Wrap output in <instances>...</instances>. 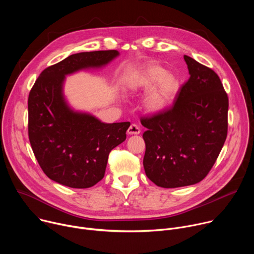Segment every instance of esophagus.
I'll use <instances>...</instances> for the list:
<instances>
[{"instance_id":"obj_1","label":"esophagus","mask_w":254,"mask_h":254,"mask_svg":"<svg viewBox=\"0 0 254 254\" xmlns=\"http://www.w3.org/2000/svg\"><path fill=\"white\" fill-rule=\"evenodd\" d=\"M139 132H140V128H139V127H138L137 125H135V124L130 125V127H129L128 129H127V133H128V134H138Z\"/></svg>"}]
</instances>
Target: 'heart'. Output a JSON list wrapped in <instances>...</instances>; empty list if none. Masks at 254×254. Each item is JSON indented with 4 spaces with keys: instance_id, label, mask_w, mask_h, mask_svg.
<instances>
[{
    "instance_id": "1",
    "label": "heart",
    "mask_w": 254,
    "mask_h": 254,
    "mask_svg": "<svg viewBox=\"0 0 254 254\" xmlns=\"http://www.w3.org/2000/svg\"><path fill=\"white\" fill-rule=\"evenodd\" d=\"M127 86L132 90H148L143 106L150 113H159L176 100L182 83L174 72L151 64L138 70L129 79Z\"/></svg>"
}]
</instances>
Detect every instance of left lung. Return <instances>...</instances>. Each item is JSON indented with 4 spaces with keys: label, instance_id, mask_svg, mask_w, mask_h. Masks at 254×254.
Listing matches in <instances>:
<instances>
[{
    "label": "left lung",
    "instance_id": "left-lung-1",
    "mask_svg": "<svg viewBox=\"0 0 254 254\" xmlns=\"http://www.w3.org/2000/svg\"><path fill=\"white\" fill-rule=\"evenodd\" d=\"M190 78L170 110L142 118L147 127L143 168L159 187L178 188L202 181L227 136L228 96L215 72L184 55Z\"/></svg>",
    "mask_w": 254,
    "mask_h": 254
}]
</instances>
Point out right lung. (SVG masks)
Here are the masks:
<instances>
[{
	"label": "right lung",
	"instance_id": "right-lung-1",
	"mask_svg": "<svg viewBox=\"0 0 254 254\" xmlns=\"http://www.w3.org/2000/svg\"><path fill=\"white\" fill-rule=\"evenodd\" d=\"M120 55L117 50L81 52L44 69L28 98V134L35 158L55 182L77 189L104 177L108 155L125 141L129 122L104 124L71 110L63 94L65 76L99 68Z\"/></svg>",
	"mask_w": 254,
	"mask_h": 254
}]
</instances>
